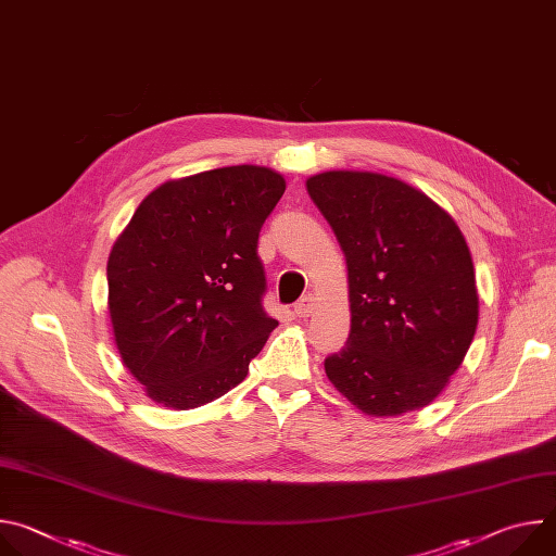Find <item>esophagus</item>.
I'll return each instance as SVG.
<instances>
[{
	"mask_svg": "<svg viewBox=\"0 0 556 556\" xmlns=\"http://www.w3.org/2000/svg\"><path fill=\"white\" fill-rule=\"evenodd\" d=\"M316 309V296L314 294H305V296H301L296 303H294V312H296V316H309L312 312Z\"/></svg>",
	"mask_w": 556,
	"mask_h": 556,
	"instance_id": "esophagus-1",
	"label": "esophagus"
}]
</instances>
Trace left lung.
<instances>
[{"label": "left lung", "mask_w": 556, "mask_h": 556, "mask_svg": "<svg viewBox=\"0 0 556 556\" xmlns=\"http://www.w3.org/2000/svg\"><path fill=\"white\" fill-rule=\"evenodd\" d=\"M348 262L352 326L326 374L367 416L422 409L462 365L478 328V288L453 217L380 174L326 172L307 182Z\"/></svg>", "instance_id": "8db88e82"}]
</instances>
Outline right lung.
Masks as SVG:
<instances>
[{"mask_svg": "<svg viewBox=\"0 0 556 556\" xmlns=\"http://www.w3.org/2000/svg\"><path fill=\"white\" fill-rule=\"evenodd\" d=\"M283 191L277 172L240 165L165 182L136 208L108 262L110 316L151 401L193 409L247 378L279 326L257 242Z\"/></svg>", "mask_w": 556, "mask_h": 556, "instance_id": "right-lung-1", "label": "right lung"}]
</instances>
